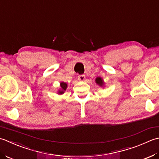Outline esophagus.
Listing matches in <instances>:
<instances>
[{
	"label": "esophagus",
	"instance_id": "obj_1",
	"mask_svg": "<svg viewBox=\"0 0 159 159\" xmlns=\"http://www.w3.org/2000/svg\"><path fill=\"white\" fill-rule=\"evenodd\" d=\"M77 78H78V80L80 81H81V82H83V81H84V80H85V76H84V75H79L78 77H77Z\"/></svg>",
	"mask_w": 159,
	"mask_h": 159
}]
</instances>
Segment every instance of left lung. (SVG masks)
<instances>
[{
	"mask_svg": "<svg viewBox=\"0 0 159 159\" xmlns=\"http://www.w3.org/2000/svg\"><path fill=\"white\" fill-rule=\"evenodd\" d=\"M95 82H96V84H98V85H99V86L104 87L105 82H104V81L103 80V79L101 77H97L96 79H95Z\"/></svg>",
	"mask_w": 159,
	"mask_h": 159,
	"instance_id": "8db88e82",
	"label": "left lung"
}]
</instances>
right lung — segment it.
<instances>
[{
    "label": "right lung",
    "mask_w": 159,
    "mask_h": 159,
    "mask_svg": "<svg viewBox=\"0 0 159 159\" xmlns=\"http://www.w3.org/2000/svg\"><path fill=\"white\" fill-rule=\"evenodd\" d=\"M60 89L57 90V94L58 95H62L67 89V86H68L66 82H60Z\"/></svg>",
    "instance_id": "right-lung-1"
}]
</instances>
